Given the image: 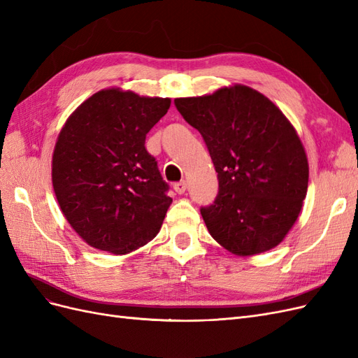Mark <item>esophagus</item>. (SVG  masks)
Wrapping results in <instances>:
<instances>
[{"label": "esophagus", "mask_w": 358, "mask_h": 358, "mask_svg": "<svg viewBox=\"0 0 358 358\" xmlns=\"http://www.w3.org/2000/svg\"><path fill=\"white\" fill-rule=\"evenodd\" d=\"M173 188H175V191L178 192V194H183V192H185L187 191V182H178V183H175V187H173Z\"/></svg>", "instance_id": "34e87169"}]
</instances>
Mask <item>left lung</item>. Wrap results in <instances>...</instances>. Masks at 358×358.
I'll return each instance as SVG.
<instances>
[{
  "label": "left lung",
  "instance_id": "obj_1",
  "mask_svg": "<svg viewBox=\"0 0 358 358\" xmlns=\"http://www.w3.org/2000/svg\"><path fill=\"white\" fill-rule=\"evenodd\" d=\"M175 104L200 131L218 173V196L200 209L210 236L241 257L278 246L308 192V157L296 128L275 103L245 85Z\"/></svg>",
  "mask_w": 358,
  "mask_h": 358
}]
</instances>
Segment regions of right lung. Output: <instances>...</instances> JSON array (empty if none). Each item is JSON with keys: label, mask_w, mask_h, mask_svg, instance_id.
Segmentation results:
<instances>
[{"label": "right lung", "mask_w": 358, "mask_h": 358, "mask_svg": "<svg viewBox=\"0 0 358 358\" xmlns=\"http://www.w3.org/2000/svg\"><path fill=\"white\" fill-rule=\"evenodd\" d=\"M170 103L101 90L64 124L52 155L53 191L90 246L124 255L158 234L173 200L145 140Z\"/></svg>", "instance_id": "add662e5"}]
</instances>
